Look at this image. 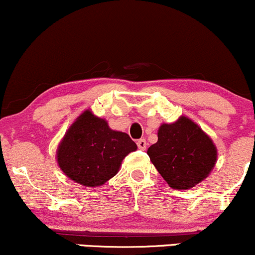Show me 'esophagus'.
<instances>
[{
	"instance_id": "34e87169",
	"label": "esophagus",
	"mask_w": 255,
	"mask_h": 255,
	"mask_svg": "<svg viewBox=\"0 0 255 255\" xmlns=\"http://www.w3.org/2000/svg\"><path fill=\"white\" fill-rule=\"evenodd\" d=\"M136 145H137V148L139 149H146V146H147V142L145 139H139L136 141Z\"/></svg>"
}]
</instances>
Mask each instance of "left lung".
<instances>
[{
  "label": "left lung",
  "mask_w": 255,
  "mask_h": 255,
  "mask_svg": "<svg viewBox=\"0 0 255 255\" xmlns=\"http://www.w3.org/2000/svg\"><path fill=\"white\" fill-rule=\"evenodd\" d=\"M147 154L168 185L178 190L194 188L207 178L217 157L210 137L185 116L161 125Z\"/></svg>",
  "instance_id": "8db88e82"
}]
</instances>
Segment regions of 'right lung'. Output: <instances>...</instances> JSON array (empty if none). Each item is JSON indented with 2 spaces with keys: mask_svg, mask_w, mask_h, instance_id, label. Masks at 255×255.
Here are the masks:
<instances>
[{
  "mask_svg": "<svg viewBox=\"0 0 255 255\" xmlns=\"http://www.w3.org/2000/svg\"><path fill=\"white\" fill-rule=\"evenodd\" d=\"M135 149L128 134L112 130L106 120L87 110L66 131L57 159L70 179L95 188L114 177L124 158Z\"/></svg>",
  "mask_w": 255,
  "mask_h": 255,
  "instance_id": "add662e5",
  "label": "right lung"
}]
</instances>
